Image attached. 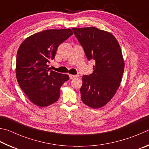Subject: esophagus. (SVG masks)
<instances>
[{"instance_id":"1","label":"esophagus","mask_w":149,"mask_h":149,"mask_svg":"<svg viewBox=\"0 0 149 149\" xmlns=\"http://www.w3.org/2000/svg\"><path fill=\"white\" fill-rule=\"evenodd\" d=\"M79 76L78 74H70V79H77V78L79 77Z\"/></svg>"}]
</instances>
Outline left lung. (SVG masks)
I'll return each instance as SVG.
<instances>
[{"label": "left lung", "instance_id": "1", "mask_svg": "<svg viewBox=\"0 0 149 149\" xmlns=\"http://www.w3.org/2000/svg\"><path fill=\"white\" fill-rule=\"evenodd\" d=\"M88 60H95L93 73L82 77V102L93 109L108 103L120 84L124 61L120 46L111 33L94 27L72 28Z\"/></svg>", "mask_w": 149, "mask_h": 149}]
</instances>
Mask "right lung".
I'll return each instance as SVG.
<instances>
[{
  "label": "right lung",
  "mask_w": 149,
  "mask_h": 149,
  "mask_svg": "<svg viewBox=\"0 0 149 149\" xmlns=\"http://www.w3.org/2000/svg\"><path fill=\"white\" fill-rule=\"evenodd\" d=\"M73 34L70 29H48L31 35L21 44L16 57L18 84L33 104L47 107L58 100L69 75L50 70L59 46Z\"/></svg>",
  "instance_id": "add662e5"
}]
</instances>
